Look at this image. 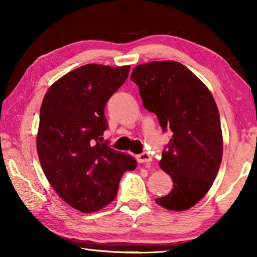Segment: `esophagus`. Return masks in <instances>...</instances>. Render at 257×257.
<instances>
[{"mask_svg": "<svg viewBox=\"0 0 257 257\" xmlns=\"http://www.w3.org/2000/svg\"><path fill=\"white\" fill-rule=\"evenodd\" d=\"M136 159L140 164H145V163H150V161H152V158H151V156L147 152H143L138 154V156L136 157Z\"/></svg>", "mask_w": 257, "mask_h": 257, "instance_id": "1", "label": "esophagus"}]
</instances>
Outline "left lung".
<instances>
[{"label": "left lung", "mask_w": 257, "mask_h": 257, "mask_svg": "<svg viewBox=\"0 0 257 257\" xmlns=\"http://www.w3.org/2000/svg\"><path fill=\"white\" fill-rule=\"evenodd\" d=\"M132 82L146 110L172 132L160 167L173 188L156 202L170 210H186L209 191L222 159V131L215 100L194 73L174 61L136 66Z\"/></svg>", "instance_id": "1"}]
</instances>
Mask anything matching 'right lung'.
<instances>
[{
	"label": "right lung",
	"instance_id": "add662e5",
	"mask_svg": "<svg viewBox=\"0 0 257 257\" xmlns=\"http://www.w3.org/2000/svg\"><path fill=\"white\" fill-rule=\"evenodd\" d=\"M128 72V65H83L52 84L42 103V170L61 199L80 212H96L113 201L122 173L137 167L132 157L100 143L107 128L105 105Z\"/></svg>",
	"mask_w": 257,
	"mask_h": 257
}]
</instances>
